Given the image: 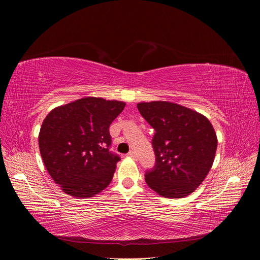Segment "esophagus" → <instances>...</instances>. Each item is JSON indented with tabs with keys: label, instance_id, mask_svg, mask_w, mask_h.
<instances>
[{
	"label": "esophagus",
	"instance_id": "obj_1",
	"mask_svg": "<svg viewBox=\"0 0 260 260\" xmlns=\"http://www.w3.org/2000/svg\"><path fill=\"white\" fill-rule=\"evenodd\" d=\"M127 156L128 157H131V158H137V155H136V153L135 152H129L128 154H127Z\"/></svg>",
	"mask_w": 260,
	"mask_h": 260
}]
</instances>
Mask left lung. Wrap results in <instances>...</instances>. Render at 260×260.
<instances>
[{"mask_svg":"<svg viewBox=\"0 0 260 260\" xmlns=\"http://www.w3.org/2000/svg\"><path fill=\"white\" fill-rule=\"evenodd\" d=\"M138 109L156 131V164L145 174L147 185L164 198L190 195L215 159L218 141L212 124L204 115L166 101L139 103Z\"/></svg>","mask_w":260,"mask_h":260,"instance_id":"left-lung-1","label":"left lung"}]
</instances>
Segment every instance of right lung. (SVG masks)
I'll list each match as a JSON object with an SVG mask.
<instances>
[{
	"label": "right lung",
	"instance_id": "obj_1",
	"mask_svg": "<svg viewBox=\"0 0 260 260\" xmlns=\"http://www.w3.org/2000/svg\"><path fill=\"white\" fill-rule=\"evenodd\" d=\"M125 106L120 101L83 98L49 113L39 133L44 166L66 194L86 199L111 183L120 157L109 152V125Z\"/></svg>",
	"mask_w": 260,
	"mask_h": 260
}]
</instances>
